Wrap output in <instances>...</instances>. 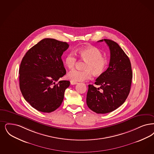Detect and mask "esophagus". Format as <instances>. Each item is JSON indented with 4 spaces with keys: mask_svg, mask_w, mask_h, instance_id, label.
Listing matches in <instances>:
<instances>
[{
    "mask_svg": "<svg viewBox=\"0 0 154 154\" xmlns=\"http://www.w3.org/2000/svg\"><path fill=\"white\" fill-rule=\"evenodd\" d=\"M70 84H71V85H75V84H78V82H75V81H74L71 80V81H70Z\"/></svg>",
    "mask_w": 154,
    "mask_h": 154,
    "instance_id": "34e87169",
    "label": "esophagus"
}]
</instances>
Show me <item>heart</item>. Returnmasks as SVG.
<instances>
[{
  "label": "heart",
  "mask_w": 154,
  "mask_h": 154,
  "mask_svg": "<svg viewBox=\"0 0 154 154\" xmlns=\"http://www.w3.org/2000/svg\"><path fill=\"white\" fill-rule=\"evenodd\" d=\"M78 56L85 61L84 70L73 69L70 71L67 77L74 81H82L91 78L93 75L99 76L104 73L108 66V61L103 57L102 52L93 46H87L81 48L77 51ZM65 63L69 69L74 68L77 58L73 52H69L65 57Z\"/></svg>",
  "instance_id": "heart-1"
}]
</instances>
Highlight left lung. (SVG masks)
Listing matches in <instances>:
<instances>
[{"label": "left lung", "instance_id": "left-lung-1", "mask_svg": "<svg viewBox=\"0 0 154 154\" xmlns=\"http://www.w3.org/2000/svg\"><path fill=\"white\" fill-rule=\"evenodd\" d=\"M110 50L109 67L94 84L88 85L86 104L92 111L104 114L116 109L125 102L129 94L132 71L129 58L116 42L104 39Z\"/></svg>", "mask_w": 154, "mask_h": 154}]
</instances>
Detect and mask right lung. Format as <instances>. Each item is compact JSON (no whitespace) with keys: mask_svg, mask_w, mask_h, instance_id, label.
Segmentation results:
<instances>
[{"mask_svg":"<svg viewBox=\"0 0 154 154\" xmlns=\"http://www.w3.org/2000/svg\"><path fill=\"white\" fill-rule=\"evenodd\" d=\"M69 46L66 42L45 38L29 50L21 61L20 89L37 111L50 113L61 105L70 81H57L66 74L61 56Z\"/></svg>","mask_w":154,"mask_h":154,"instance_id":"add662e5","label":"right lung"}]
</instances>
